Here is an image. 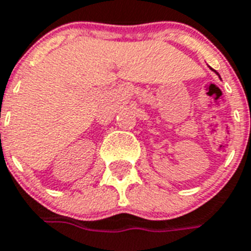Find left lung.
I'll return each instance as SVG.
<instances>
[{
	"instance_id": "obj_1",
	"label": "left lung",
	"mask_w": 251,
	"mask_h": 251,
	"mask_svg": "<svg viewBox=\"0 0 251 251\" xmlns=\"http://www.w3.org/2000/svg\"><path fill=\"white\" fill-rule=\"evenodd\" d=\"M216 72V71H215ZM216 75H219V74H218V72H216ZM219 77H220V76H219Z\"/></svg>"
}]
</instances>
